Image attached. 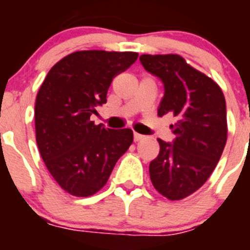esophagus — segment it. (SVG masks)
Wrapping results in <instances>:
<instances>
[{"label": "esophagus", "mask_w": 250, "mask_h": 250, "mask_svg": "<svg viewBox=\"0 0 250 250\" xmlns=\"http://www.w3.org/2000/svg\"><path fill=\"white\" fill-rule=\"evenodd\" d=\"M144 139V135H141V134H138V132H134V140L135 141H140Z\"/></svg>", "instance_id": "34e87169"}]
</instances>
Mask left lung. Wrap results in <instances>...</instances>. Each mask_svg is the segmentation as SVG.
I'll use <instances>...</instances> for the list:
<instances>
[{
    "instance_id": "1",
    "label": "left lung",
    "mask_w": 250,
    "mask_h": 250,
    "mask_svg": "<svg viewBox=\"0 0 250 250\" xmlns=\"http://www.w3.org/2000/svg\"><path fill=\"white\" fill-rule=\"evenodd\" d=\"M141 65L164 83L159 116H175V139H158L159 155L149 173L156 190L170 200L184 199L211 175L227 143V106L222 89L179 55H141Z\"/></svg>"
}]
</instances>
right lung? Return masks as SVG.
Segmentation results:
<instances>
[{
  "label": "right lung",
  "instance_id": "obj_1",
  "mask_svg": "<svg viewBox=\"0 0 250 250\" xmlns=\"http://www.w3.org/2000/svg\"><path fill=\"white\" fill-rule=\"evenodd\" d=\"M136 52L77 51L52 66L36 96L35 127L41 158L52 178L75 196L106 184L132 144V130L106 129L90 120L106 104L111 81L135 62Z\"/></svg>",
  "mask_w": 250,
  "mask_h": 250
}]
</instances>
